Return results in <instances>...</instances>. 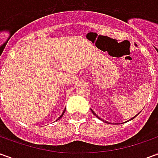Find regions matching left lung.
I'll list each match as a JSON object with an SVG mask.
<instances>
[{
	"mask_svg": "<svg viewBox=\"0 0 158 158\" xmlns=\"http://www.w3.org/2000/svg\"><path fill=\"white\" fill-rule=\"evenodd\" d=\"M91 112H92V113H93V114H94V115H95V116H96V117H97V118H99V119H101V118H99V117H98V116H97V115H96V113H94V112H93L92 110H91ZM138 114H139V113H138ZM138 114H137V115H138ZM137 115H136V116H137ZM136 116H135V117H134V118H135ZM133 118H131V119H133ZM131 119H129V120H131ZM106 123H107V122H106Z\"/></svg>",
	"mask_w": 158,
	"mask_h": 158,
	"instance_id": "left-lung-1",
	"label": "left lung"
}]
</instances>
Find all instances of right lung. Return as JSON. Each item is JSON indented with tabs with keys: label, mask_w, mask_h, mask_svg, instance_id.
<instances>
[{
	"label": "right lung",
	"mask_w": 158,
	"mask_h": 158,
	"mask_svg": "<svg viewBox=\"0 0 158 158\" xmlns=\"http://www.w3.org/2000/svg\"><path fill=\"white\" fill-rule=\"evenodd\" d=\"M64 113H65V110H64V111H63V113H62V115H61V116L59 117L58 118H57V120H58V119H60V118H62V115H63V114H64Z\"/></svg>",
	"instance_id": "1"
}]
</instances>
